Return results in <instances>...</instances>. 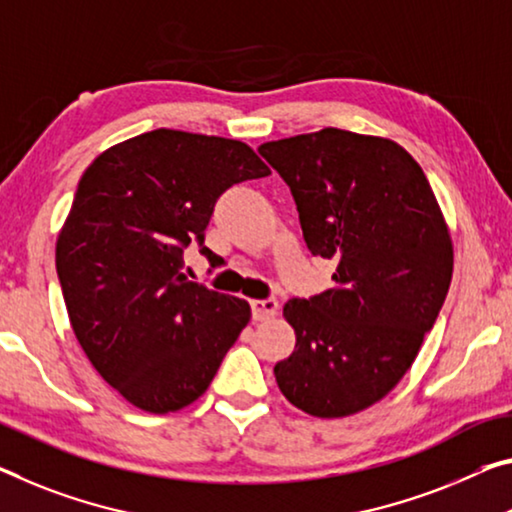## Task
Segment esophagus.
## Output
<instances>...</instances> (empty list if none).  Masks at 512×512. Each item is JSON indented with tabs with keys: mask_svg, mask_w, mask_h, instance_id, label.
Listing matches in <instances>:
<instances>
[{
	"mask_svg": "<svg viewBox=\"0 0 512 512\" xmlns=\"http://www.w3.org/2000/svg\"><path fill=\"white\" fill-rule=\"evenodd\" d=\"M279 311V300L277 297H267V300H251V316L254 320H270L277 316Z\"/></svg>",
	"mask_w": 512,
	"mask_h": 512,
	"instance_id": "esophagus-1",
	"label": "esophagus"
}]
</instances>
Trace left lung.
I'll use <instances>...</instances> for the list:
<instances>
[{
  "instance_id": "obj_1",
  "label": "left lung",
  "mask_w": 512,
  "mask_h": 512,
  "mask_svg": "<svg viewBox=\"0 0 512 512\" xmlns=\"http://www.w3.org/2000/svg\"><path fill=\"white\" fill-rule=\"evenodd\" d=\"M286 180L306 247L334 286L288 300L283 396L320 419L357 414L396 387L446 300L453 245L419 162L396 141L325 128L258 148Z\"/></svg>"
}]
</instances>
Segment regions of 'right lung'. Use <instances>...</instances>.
I'll return each instance as SVG.
<instances>
[{
    "mask_svg": "<svg viewBox=\"0 0 512 512\" xmlns=\"http://www.w3.org/2000/svg\"><path fill=\"white\" fill-rule=\"evenodd\" d=\"M270 174L238 139L153 130L89 164L57 240L70 325L109 387L139 410H183L210 387L247 327L240 297L187 281L199 242L231 185Z\"/></svg>",
    "mask_w": 512,
    "mask_h": 512,
    "instance_id": "add662e5",
    "label": "right lung"
}]
</instances>
